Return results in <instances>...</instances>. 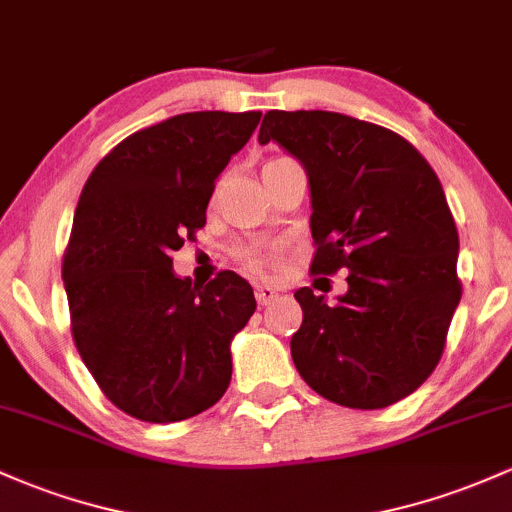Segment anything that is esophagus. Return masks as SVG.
<instances>
[{
	"label": "esophagus",
	"mask_w": 512,
	"mask_h": 512,
	"mask_svg": "<svg viewBox=\"0 0 512 512\" xmlns=\"http://www.w3.org/2000/svg\"><path fill=\"white\" fill-rule=\"evenodd\" d=\"M254 295H256V300H258V305H271L273 300L278 298V290L276 288H271V285H256L254 288Z\"/></svg>",
	"instance_id": "34e87169"
}]
</instances>
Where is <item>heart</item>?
Returning <instances> with one entry per match:
<instances>
[{
    "label": "heart",
    "mask_w": 512,
    "mask_h": 512,
    "mask_svg": "<svg viewBox=\"0 0 512 512\" xmlns=\"http://www.w3.org/2000/svg\"><path fill=\"white\" fill-rule=\"evenodd\" d=\"M236 258H239V263L246 268V271L258 273L263 268V261H266V254H263L261 249H241L239 254H236Z\"/></svg>",
    "instance_id": "heart-1"
}]
</instances>
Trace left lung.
I'll list each match as a JSON object with an SVG mask.
<instances>
[{"label": "left lung", "mask_w": 512, "mask_h": 512, "mask_svg": "<svg viewBox=\"0 0 512 512\" xmlns=\"http://www.w3.org/2000/svg\"><path fill=\"white\" fill-rule=\"evenodd\" d=\"M276 141L310 183L312 273L346 268L327 302L300 288L295 368L344 408L378 410L427 381L461 300L459 234L442 183L403 136L339 112H266L258 144Z\"/></svg>", "instance_id": "left-lung-1"}]
</instances>
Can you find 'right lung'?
Returning a JSON list of instances; mask_svg holds the SVG:
<instances>
[{"mask_svg":"<svg viewBox=\"0 0 512 512\" xmlns=\"http://www.w3.org/2000/svg\"><path fill=\"white\" fill-rule=\"evenodd\" d=\"M261 112H188L126 136L82 188L63 256L70 324L87 371L126 415L178 422L232 381V339L254 290L232 271L178 278L170 254L207 222L214 180Z\"/></svg>","mask_w":512,"mask_h":512,"instance_id":"add662e5","label":"right lung"}]
</instances>
